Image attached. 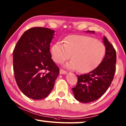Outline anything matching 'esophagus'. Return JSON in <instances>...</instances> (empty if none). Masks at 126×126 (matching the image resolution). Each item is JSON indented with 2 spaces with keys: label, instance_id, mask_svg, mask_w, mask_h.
I'll use <instances>...</instances> for the list:
<instances>
[{
  "label": "esophagus",
  "instance_id": "obj_1",
  "mask_svg": "<svg viewBox=\"0 0 126 126\" xmlns=\"http://www.w3.org/2000/svg\"><path fill=\"white\" fill-rule=\"evenodd\" d=\"M60 74H66L67 73V72L65 70H63V69H60Z\"/></svg>",
  "mask_w": 126,
  "mask_h": 126
}]
</instances>
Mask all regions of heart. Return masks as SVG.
<instances>
[{
    "label": "heart",
    "mask_w": 126,
    "mask_h": 126,
    "mask_svg": "<svg viewBox=\"0 0 126 126\" xmlns=\"http://www.w3.org/2000/svg\"><path fill=\"white\" fill-rule=\"evenodd\" d=\"M53 60L63 63L70 57L72 60L65 67L80 73L89 72L101 63L105 54V47L102 42L90 36L71 35L65 39V43L56 42L51 48Z\"/></svg>",
    "instance_id": "1"
}]
</instances>
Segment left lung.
Masks as SVG:
<instances>
[{
    "label": "left lung",
    "mask_w": 126,
    "mask_h": 126,
    "mask_svg": "<svg viewBox=\"0 0 126 126\" xmlns=\"http://www.w3.org/2000/svg\"><path fill=\"white\" fill-rule=\"evenodd\" d=\"M86 32L95 33L90 31ZM103 41L106 53L101 63L92 72L78 76L77 85L72 89L74 98L81 102H92L101 98L108 89L114 78L116 70V51L105 36Z\"/></svg>",
    "instance_id": "8db88e82"
}]
</instances>
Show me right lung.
Instances as JSON below:
<instances>
[{
  "instance_id": "1",
  "label": "right lung",
  "mask_w": 126,
  "mask_h": 126,
  "mask_svg": "<svg viewBox=\"0 0 126 126\" xmlns=\"http://www.w3.org/2000/svg\"><path fill=\"white\" fill-rule=\"evenodd\" d=\"M55 31L34 27L26 31L13 52L14 72L16 83L27 97L46 98L53 89L60 69L53 61L50 44Z\"/></svg>"
}]
</instances>
